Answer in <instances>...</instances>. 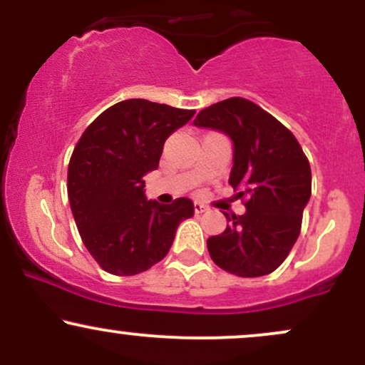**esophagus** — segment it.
Wrapping results in <instances>:
<instances>
[{
	"instance_id": "esophagus-1",
	"label": "esophagus",
	"mask_w": 365,
	"mask_h": 365,
	"mask_svg": "<svg viewBox=\"0 0 365 365\" xmlns=\"http://www.w3.org/2000/svg\"><path fill=\"white\" fill-rule=\"evenodd\" d=\"M194 209H195L197 215H200V212H206L207 211V207L204 206V204H200V202H195L194 204Z\"/></svg>"
}]
</instances>
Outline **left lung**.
Segmentation results:
<instances>
[{"label":"left lung","mask_w":365,"mask_h":365,"mask_svg":"<svg viewBox=\"0 0 365 365\" xmlns=\"http://www.w3.org/2000/svg\"><path fill=\"white\" fill-rule=\"evenodd\" d=\"M195 127L225 133L233 142L230 185L245 197L242 216L223 212L230 225L207 238L215 264L242 278L273 273L299 238L311 199V165L293 133L244 98L202 110Z\"/></svg>","instance_id":"8db88e82"}]
</instances>
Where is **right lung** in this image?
I'll return each instance as SVG.
<instances>
[{"label":"right lung","instance_id":"right-lung-1","mask_svg":"<svg viewBox=\"0 0 365 365\" xmlns=\"http://www.w3.org/2000/svg\"><path fill=\"white\" fill-rule=\"evenodd\" d=\"M194 113L127 99L103 111L75 145L70 207L83 245L108 273L148 271L168 254L178 225L194 216L187 197L159 204L144 190V177L158 170L165 140Z\"/></svg>","mask_w":365,"mask_h":365}]
</instances>
